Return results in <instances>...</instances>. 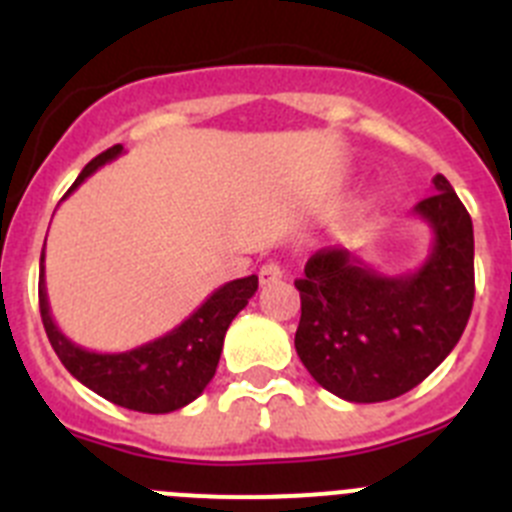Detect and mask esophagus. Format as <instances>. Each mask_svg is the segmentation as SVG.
Listing matches in <instances>:
<instances>
[{
	"instance_id": "34e87169",
	"label": "esophagus",
	"mask_w": 512,
	"mask_h": 512,
	"mask_svg": "<svg viewBox=\"0 0 512 512\" xmlns=\"http://www.w3.org/2000/svg\"><path fill=\"white\" fill-rule=\"evenodd\" d=\"M277 279H282V266L277 264V261H269V264H264L259 269V282L264 284H274Z\"/></svg>"
}]
</instances>
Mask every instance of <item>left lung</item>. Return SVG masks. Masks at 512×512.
Masks as SVG:
<instances>
[{
  "label": "left lung",
  "instance_id": "left-lung-1",
  "mask_svg": "<svg viewBox=\"0 0 512 512\" xmlns=\"http://www.w3.org/2000/svg\"><path fill=\"white\" fill-rule=\"evenodd\" d=\"M415 205L433 233L428 259L379 274L343 248H323L297 279L295 348L312 379L348 402H384L418 387L451 354L474 302V230L443 174Z\"/></svg>",
  "mask_w": 512,
  "mask_h": 512
}]
</instances>
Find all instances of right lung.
I'll use <instances>...</instances> for the list:
<instances>
[{
    "label": "right lung",
    "mask_w": 512,
    "mask_h": 512,
    "mask_svg": "<svg viewBox=\"0 0 512 512\" xmlns=\"http://www.w3.org/2000/svg\"><path fill=\"white\" fill-rule=\"evenodd\" d=\"M120 153L122 146H112L92 158L76 176L66 197L99 166L115 161ZM256 289H259L256 274L233 279L215 289L182 325H176L166 336L120 354H97L63 336L53 320L48 292H45V251L40 253V318L53 351L84 387L120 408L138 410V413H174L205 392L210 379L215 377L225 330L256 295Z\"/></svg>",
    "instance_id": "add662e5"
}]
</instances>
